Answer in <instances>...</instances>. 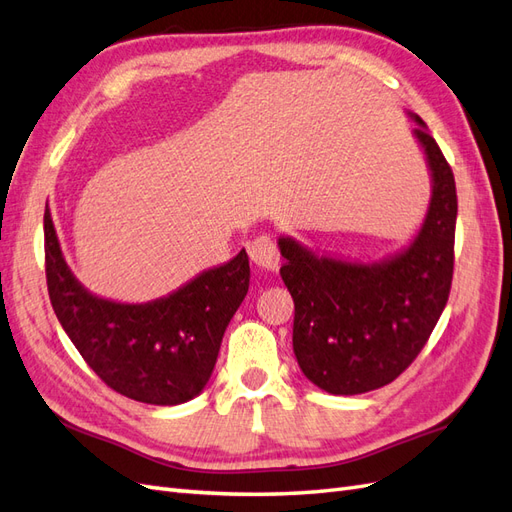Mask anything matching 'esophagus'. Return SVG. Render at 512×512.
Here are the masks:
<instances>
[{
    "mask_svg": "<svg viewBox=\"0 0 512 512\" xmlns=\"http://www.w3.org/2000/svg\"><path fill=\"white\" fill-rule=\"evenodd\" d=\"M248 255H251V261L261 270H279L281 257L277 251V244H274L268 235H259V238H255L251 246H248Z\"/></svg>",
    "mask_w": 512,
    "mask_h": 512,
    "instance_id": "34e87169",
    "label": "esophagus"
}]
</instances>
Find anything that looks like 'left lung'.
Returning a JSON list of instances; mask_svg holds the SVG:
<instances>
[{
  "label": "left lung",
  "instance_id": "left-lung-1",
  "mask_svg": "<svg viewBox=\"0 0 512 512\" xmlns=\"http://www.w3.org/2000/svg\"><path fill=\"white\" fill-rule=\"evenodd\" d=\"M413 136L430 173V201L413 240L376 261H352L279 235L281 279L294 298V355L333 396L389 385L424 348L448 303L454 270L456 186L417 114Z\"/></svg>",
  "mask_w": 512,
  "mask_h": 512
}]
</instances>
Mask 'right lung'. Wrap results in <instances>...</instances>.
<instances>
[{
    "instance_id": "obj_1",
    "label": "right lung",
    "mask_w": 512,
    "mask_h": 512,
    "mask_svg": "<svg viewBox=\"0 0 512 512\" xmlns=\"http://www.w3.org/2000/svg\"><path fill=\"white\" fill-rule=\"evenodd\" d=\"M45 270L51 305L84 361L123 396L175 406L209 383L227 326L251 283L248 255L207 268L149 303L101 298L77 281L45 209Z\"/></svg>"
}]
</instances>
